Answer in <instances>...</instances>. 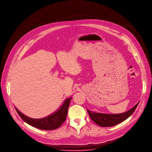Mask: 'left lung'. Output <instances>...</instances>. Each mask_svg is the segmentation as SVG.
Instances as JSON below:
<instances>
[{
	"label": "left lung",
	"instance_id": "obj_1",
	"mask_svg": "<svg viewBox=\"0 0 152 152\" xmlns=\"http://www.w3.org/2000/svg\"><path fill=\"white\" fill-rule=\"evenodd\" d=\"M139 102L129 111L120 114H103L98 113H93L87 110L88 114L91 119L98 125L103 127H109L116 125L119 123L126 120L130 117L137 108Z\"/></svg>",
	"mask_w": 152,
	"mask_h": 152
}]
</instances>
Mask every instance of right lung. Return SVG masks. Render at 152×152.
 <instances>
[{
    "mask_svg": "<svg viewBox=\"0 0 152 152\" xmlns=\"http://www.w3.org/2000/svg\"><path fill=\"white\" fill-rule=\"evenodd\" d=\"M71 98H67L61 108L53 115L41 119H34L22 114L15 108L21 118L28 124L43 130H52L61 126L66 121Z\"/></svg>",
    "mask_w": 152,
    "mask_h": 152,
    "instance_id": "add662e5",
    "label": "right lung"
}]
</instances>
